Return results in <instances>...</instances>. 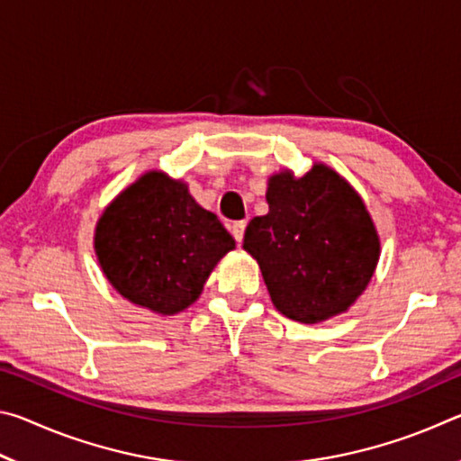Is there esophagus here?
Masks as SVG:
<instances>
[{
	"instance_id": "esophagus-1",
	"label": "esophagus",
	"mask_w": 461,
	"mask_h": 461,
	"mask_svg": "<svg viewBox=\"0 0 461 461\" xmlns=\"http://www.w3.org/2000/svg\"><path fill=\"white\" fill-rule=\"evenodd\" d=\"M231 236L236 238L238 244H241V240H244V231H246V221H236L231 223Z\"/></svg>"
}]
</instances>
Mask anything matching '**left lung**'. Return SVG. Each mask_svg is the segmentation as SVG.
<instances>
[{
  "instance_id": "obj_1",
  "label": "left lung",
  "mask_w": 461,
  "mask_h": 461,
  "mask_svg": "<svg viewBox=\"0 0 461 461\" xmlns=\"http://www.w3.org/2000/svg\"><path fill=\"white\" fill-rule=\"evenodd\" d=\"M268 213L248 223L244 249L262 270L275 307L319 323L354 305L376 270L380 240L364 201L346 178L313 165L296 178L272 175Z\"/></svg>"
}]
</instances>
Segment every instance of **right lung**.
<instances>
[{
  "label": "right lung",
  "instance_id": "1",
  "mask_svg": "<svg viewBox=\"0 0 461 461\" xmlns=\"http://www.w3.org/2000/svg\"><path fill=\"white\" fill-rule=\"evenodd\" d=\"M236 241L186 185L150 170L105 207L95 228L101 270L123 299L160 315L199 299Z\"/></svg>",
  "mask_w": 461,
  "mask_h": 461
}]
</instances>
